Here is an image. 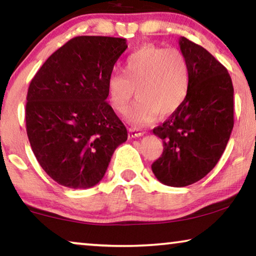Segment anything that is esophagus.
Here are the masks:
<instances>
[{"mask_svg":"<svg viewBox=\"0 0 256 256\" xmlns=\"http://www.w3.org/2000/svg\"><path fill=\"white\" fill-rule=\"evenodd\" d=\"M144 134V132L142 130L136 128H128V136L130 138H136V136H142Z\"/></svg>","mask_w":256,"mask_h":256,"instance_id":"esophagus-1","label":"esophagus"}]
</instances>
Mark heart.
Instances as JSON below:
<instances>
[{"mask_svg": "<svg viewBox=\"0 0 256 256\" xmlns=\"http://www.w3.org/2000/svg\"><path fill=\"white\" fill-rule=\"evenodd\" d=\"M124 74L110 75L108 96L114 109L124 112L136 89L138 100L126 114L128 120L136 125L152 123L159 114H174L188 96L189 64L176 48L144 45L128 56Z\"/></svg>", "mask_w": 256, "mask_h": 256, "instance_id": "heart-1", "label": "heart"}]
</instances>
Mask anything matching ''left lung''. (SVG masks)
<instances>
[{
    "label": "left lung",
    "mask_w": 256,
    "mask_h": 256,
    "mask_svg": "<svg viewBox=\"0 0 256 256\" xmlns=\"http://www.w3.org/2000/svg\"><path fill=\"white\" fill-rule=\"evenodd\" d=\"M178 44L189 64L188 96L162 125L153 128L162 139L164 152L152 170L169 186H190L208 174L224 153L234 124L228 70L189 39L181 37Z\"/></svg>",
    "instance_id": "left-lung-1"
}]
</instances>
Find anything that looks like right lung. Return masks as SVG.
<instances>
[{
  "label": "right lung",
  "mask_w": 256,
  "mask_h": 256,
  "mask_svg": "<svg viewBox=\"0 0 256 256\" xmlns=\"http://www.w3.org/2000/svg\"><path fill=\"white\" fill-rule=\"evenodd\" d=\"M126 39L80 36L53 53L31 80L25 122L32 152L50 178L73 189L97 184L126 142L106 102L108 78Z\"/></svg>",
  "instance_id": "right-lung-1"
}]
</instances>
